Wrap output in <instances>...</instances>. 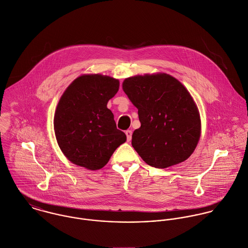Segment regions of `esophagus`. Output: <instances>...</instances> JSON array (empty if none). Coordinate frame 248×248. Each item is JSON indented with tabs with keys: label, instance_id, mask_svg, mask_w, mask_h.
<instances>
[{
	"label": "esophagus",
	"instance_id": "obj_1",
	"mask_svg": "<svg viewBox=\"0 0 248 248\" xmlns=\"http://www.w3.org/2000/svg\"><path fill=\"white\" fill-rule=\"evenodd\" d=\"M125 135H126V138H127V142H130L131 137H132V131L131 130H126Z\"/></svg>",
	"mask_w": 248,
	"mask_h": 248
}]
</instances>
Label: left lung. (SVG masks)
Here are the masks:
<instances>
[{"label":"left lung","mask_w":248,"mask_h":248,"mask_svg":"<svg viewBox=\"0 0 248 248\" xmlns=\"http://www.w3.org/2000/svg\"><path fill=\"white\" fill-rule=\"evenodd\" d=\"M123 90L138 109L141 127L134 130L131 144L141 158L158 169L187 160L198 146L201 122L184 85L158 73L127 78Z\"/></svg>","instance_id":"left-lung-1"}]
</instances>
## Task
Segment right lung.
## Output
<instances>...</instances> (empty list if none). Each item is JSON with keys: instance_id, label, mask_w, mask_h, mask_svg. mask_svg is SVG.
Listing matches in <instances>:
<instances>
[{"instance_id": "obj_1", "label": "right lung", "mask_w": 248, "mask_h": 248, "mask_svg": "<svg viewBox=\"0 0 248 248\" xmlns=\"http://www.w3.org/2000/svg\"><path fill=\"white\" fill-rule=\"evenodd\" d=\"M120 82L108 76L82 75L65 90L53 119L57 144L69 161L91 170L103 168L126 141L107 102Z\"/></svg>"}]
</instances>
